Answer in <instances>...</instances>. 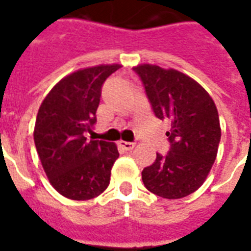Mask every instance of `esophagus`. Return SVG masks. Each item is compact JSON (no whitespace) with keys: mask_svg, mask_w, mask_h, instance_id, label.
Returning <instances> with one entry per match:
<instances>
[{"mask_svg":"<svg viewBox=\"0 0 251 251\" xmlns=\"http://www.w3.org/2000/svg\"><path fill=\"white\" fill-rule=\"evenodd\" d=\"M119 146L122 147V148H123V150H126V151H131V150H133V148H135V146H136V144H135V143H131V141H119Z\"/></svg>","mask_w":251,"mask_h":251,"instance_id":"obj_1","label":"esophagus"}]
</instances>
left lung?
Here are the masks:
<instances>
[{
  "label": "left lung",
  "mask_w": 251,
  "mask_h": 251,
  "mask_svg": "<svg viewBox=\"0 0 251 251\" xmlns=\"http://www.w3.org/2000/svg\"><path fill=\"white\" fill-rule=\"evenodd\" d=\"M146 87L152 110L171 120V150L143 169L141 178L153 195L177 200L189 196L206 180L217 157L221 127L217 107L200 83L173 69L154 65L133 67Z\"/></svg>",
  "instance_id": "8db88e82"
}]
</instances>
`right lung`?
<instances>
[{
  "mask_svg": "<svg viewBox=\"0 0 251 251\" xmlns=\"http://www.w3.org/2000/svg\"><path fill=\"white\" fill-rule=\"evenodd\" d=\"M122 65H99L66 75L39 107L34 143L54 189L70 200L84 201L103 193L119 157L115 143L87 140L97 122L101 86Z\"/></svg>",
  "mask_w": 251,
  "mask_h": 251,
  "instance_id": "1",
  "label": "right lung"
}]
</instances>
